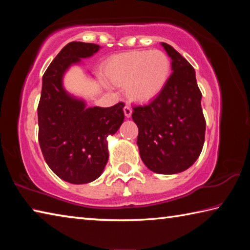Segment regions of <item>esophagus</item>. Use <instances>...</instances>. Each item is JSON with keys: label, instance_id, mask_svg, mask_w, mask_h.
I'll return each mask as SVG.
<instances>
[{"label": "esophagus", "instance_id": "esophagus-1", "mask_svg": "<svg viewBox=\"0 0 250 250\" xmlns=\"http://www.w3.org/2000/svg\"><path fill=\"white\" fill-rule=\"evenodd\" d=\"M124 112H125V116L126 117V118H130L131 117V115H132V108L130 107V105H125V108H124Z\"/></svg>", "mask_w": 250, "mask_h": 250}]
</instances>
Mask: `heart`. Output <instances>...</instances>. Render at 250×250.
Masks as SVG:
<instances>
[{"label": "heart", "instance_id": "1", "mask_svg": "<svg viewBox=\"0 0 250 250\" xmlns=\"http://www.w3.org/2000/svg\"><path fill=\"white\" fill-rule=\"evenodd\" d=\"M104 71L111 82L125 84V94L131 100L147 101L167 86L171 61L159 49L131 50L112 56Z\"/></svg>", "mask_w": 250, "mask_h": 250}]
</instances>
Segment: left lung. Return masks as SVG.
Wrapping results in <instances>:
<instances>
[{
	"label": "left lung",
	"mask_w": 250,
	"mask_h": 250,
	"mask_svg": "<svg viewBox=\"0 0 250 250\" xmlns=\"http://www.w3.org/2000/svg\"><path fill=\"white\" fill-rule=\"evenodd\" d=\"M172 59L167 86L149 104L133 108L141 160L159 174H176L192 167L205 140L206 122L195 70L180 53L161 43Z\"/></svg>",
	"instance_id": "8db88e82"
}]
</instances>
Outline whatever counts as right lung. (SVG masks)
Segmentation results:
<instances>
[{"mask_svg": "<svg viewBox=\"0 0 250 250\" xmlns=\"http://www.w3.org/2000/svg\"><path fill=\"white\" fill-rule=\"evenodd\" d=\"M101 47L71 42L48 66L43 76L39 115V141L44 159L55 174L71 184H86L103 174L108 162V135L125 119L124 103L112 107H87L86 101L69 94L64 76Z\"/></svg>", "mask_w": 250, "mask_h": 250, "instance_id": "obj_1", "label": "right lung"}]
</instances>
